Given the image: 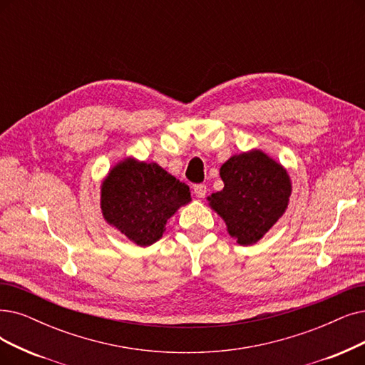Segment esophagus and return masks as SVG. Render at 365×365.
Here are the masks:
<instances>
[{
    "instance_id": "34e87169",
    "label": "esophagus",
    "mask_w": 365,
    "mask_h": 365,
    "mask_svg": "<svg viewBox=\"0 0 365 365\" xmlns=\"http://www.w3.org/2000/svg\"><path fill=\"white\" fill-rule=\"evenodd\" d=\"M193 192H195L196 197H199V199H203V197L207 196L208 188H207V185H205V184H196V185L193 187Z\"/></svg>"
}]
</instances>
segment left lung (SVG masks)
<instances>
[{
    "label": "left lung",
    "mask_w": 365,
    "mask_h": 365,
    "mask_svg": "<svg viewBox=\"0 0 365 365\" xmlns=\"http://www.w3.org/2000/svg\"><path fill=\"white\" fill-rule=\"evenodd\" d=\"M222 192L208 200L241 245L257 242L287 208V172L262 151L230 157L220 169Z\"/></svg>",
    "instance_id": "1"
}]
</instances>
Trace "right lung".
<instances>
[{"mask_svg":"<svg viewBox=\"0 0 365 365\" xmlns=\"http://www.w3.org/2000/svg\"><path fill=\"white\" fill-rule=\"evenodd\" d=\"M190 200L188 185L155 163L133 158L116 165L101 185L106 222L142 247L162 238L168 218Z\"/></svg>","mask_w":365,"mask_h":365,"instance_id":"obj_1","label":"right lung"}]
</instances>
